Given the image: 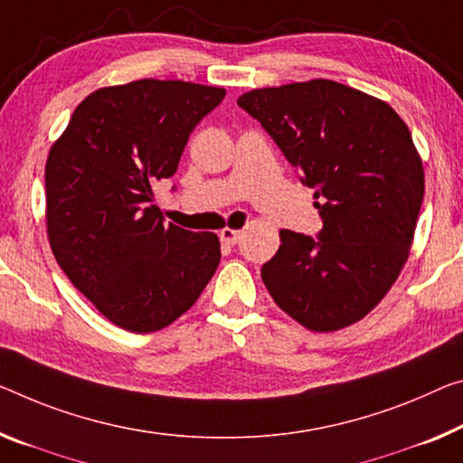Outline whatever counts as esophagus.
<instances>
[{
    "mask_svg": "<svg viewBox=\"0 0 463 463\" xmlns=\"http://www.w3.org/2000/svg\"><path fill=\"white\" fill-rule=\"evenodd\" d=\"M219 238H222L223 244L227 246H236L238 240L241 238V232L240 230H230V227H225V230H222V233H219Z\"/></svg>",
    "mask_w": 463,
    "mask_h": 463,
    "instance_id": "esophagus-1",
    "label": "esophagus"
}]
</instances>
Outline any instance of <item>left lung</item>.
Returning a JSON list of instances; mask_svg holds the SVG:
<instances>
[{"mask_svg":"<svg viewBox=\"0 0 463 463\" xmlns=\"http://www.w3.org/2000/svg\"><path fill=\"white\" fill-rule=\"evenodd\" d=\"M304 186L315 188L317 238L281 230L260 269L269 294L312 331L360 321L393 286L414 238L424 169L403 119L333 80L250 90L238 99Z\"/></svg>","mask_w":463,"mask_h":463,"instance_id":"1","label":"left lung"}]
</instances>
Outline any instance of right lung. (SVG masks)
Returning a JSON list of instances; mask_svg holds the SVG:
<instances>
[{"label":"right lung","instance_id":"1","mask_svg":"<svg viewBox=\"0 0 463 463\" xmlns=\"http://www.w3.org/2000/svg\"><path fill=\"white\" fill-rule=\"evenodd\" d=\"M223 97L217 87L153 78L99 89L49 151L47 233L55 260L126 331L174 323L217 271L219 238L165 225L153 184L177 172L192 130Z\"/></svg>","mask_w":463,"mask_h":463}]
</instances>
